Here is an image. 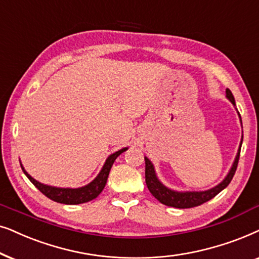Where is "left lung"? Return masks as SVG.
<instances>
[{"label":"left lung","instance_id":"left-lung-1","mask_svg":"<svg viewBox=\"0 0 259 259\" xmlns=\"http://www.w3.org/2000/svg\"><path fill=\"white\" fill-rule=\"evenodd\" d=\"M226 98L232 103V104L236 106V102H234V97L232 92L230 91L229 89H226ZM238 116L240 115L238 112ZM240 122H242V118H240ZM243 143V137L242 141H240L239 148H238V153L236 155V158H234L232 165H231L229 173L224 180L218 184L214 187L206 189V191H186V192H179L174 191V189L168 188L167 186H164L162 182L158 180L156 171H155L154 164L151 163V161L147 156H144V161H146V184L147 187L149 189V192L155 196L161 204L165 206H170V207L175 208H191L195 207V206H199L204 202L208 201L214 198L217 194H219L220 192L223 191L224 188H226L232 180L234 173H236L237 165H238V160H239V154H240V148H242Z\"/></svg>","mask_w":259,"mask_h":259}]
</instances>
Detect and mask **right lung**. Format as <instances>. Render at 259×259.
I'll return each mask as SVG.
<instances>
[{"label": "right lung", "instance_id": "right-lung-1", "mask_svg": "<svg viewBox=\"0 0 259 259\" xmlns=\"http://www.w3.org/2000/svg\"><path fill=\"white\" fill-rule=\"evenodd\" d=\"M127 149V148H123L116 153L110 155V156L106 158L104 165L99 171V174L96 177L94 180H92L90 184L82 186V187L79 188H61V187H54V186H48L45 184H41V182L36 181L35 179L30 177V175L27 173L25 168L21 163V168L23 173L26 174V177L29 179L30 182L35 186V187L39 189V191L53 200L55 202H60V204L65 205H78V204H84V202L91 201L97 198V196L101 194L103 189H104L106 181H108V177L110 173V169H111L113 162L117 157L119 156L120 154L124 153Z\"/></svg>", "mask_w": 259, "mask_h": 259}]
</instances>
